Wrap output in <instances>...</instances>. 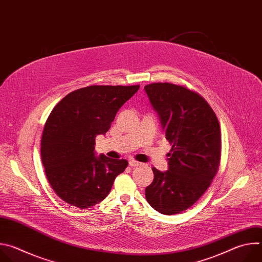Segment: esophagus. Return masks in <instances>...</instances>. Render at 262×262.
Wrapping results in <instances>:
<instances>
[{"instance_id":"34e87169","label":"esophagus","mask_w":262,"mask_h":262,"mask_svg":"<svg viewBox=\"0 0 262 262\" xmlns=\"http://www.w3.org/2000/svg\"><path fill=\"white\" fill-rule=\"evenodd\" d=\"M128 164H129V166H132V167H138V166H141V165H142V163H140V162H138V161H135V160H129V161H128Z\"/></svg>"}]
</instances>
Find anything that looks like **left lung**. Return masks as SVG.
Returning a JSON list of instances; mask_svg holds the SVG:
<instances>
[{"mask_svg":"<svg viewBox=\"0 0 262 262\" xmlns=\"http://www.w3.org/2000/svg\"><path fill=\"white\" fill-rule=\"evenodd\" d=\"M144 90L172 144L168 170L152 168L155 178L145 189V197L157 211L175 214L197 202L217 172L219 121L207 101L185 87L154 83Z\"/></svg>","mask_w":262,"mask_h":262,"instance_id":"8db88e82","label":"left lung"}]
</instances>
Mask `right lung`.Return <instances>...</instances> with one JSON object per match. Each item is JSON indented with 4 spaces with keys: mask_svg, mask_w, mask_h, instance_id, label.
<instances>
[{
    "mask_svg": "<svg viewBox=\"0 0 262 262\" xmlns=\"http://www.w3.org/2000/svg\"><path fill=\"white\" fill-rule=\"evenodd\" d=\"M140 86H89L67 94L53 108L41 139V160L55 193L66 203L88 208L101 202L127 167L95 151L119 108Z\"/></svg>",
    "mask_w": 262,
    "mask_h": 262,
    "instance_id": "obj_1",
    "label": "right lung"
}]
</instances>
